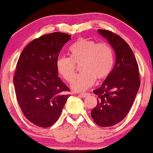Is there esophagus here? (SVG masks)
Here are the masks:
<instances>
[{
    "label": "esophagus",
    "mask_w": 153,
    "mask_h": 153,
    "mask_svg": "<svg viewBox=\"0 0 153 153\" xmlns=\"http://www.w3.org/2000/svg\"><path fill=\"white\" fill-rule=\"evenodd\" d=\"M80 96H81L82 97H88V96H89V93H81Z\"/></svg>",
    "instance_id": "obj_1"
}]
</instances>
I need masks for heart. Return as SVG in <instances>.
Segmentation results:
<instances>
[{"label":"heart","mask_w":153,"mask_h":153,"mask_svg":"<svg viewBox=\"0 0 153 153\" xmlns=\"http://www.w3.org/2000/svg\"><path fill=\"white\" fill-rule=\"evenodd\" d=\"M70 58L60 56L56 61L58 72L67 81H72L76 65H81L82 72L74 77L71 88L76 92L83 91L95 83L106 79L114 67V56L111 47L88 38H80L69 49Z\"/></svg>","instance_id":"obj_1"}]
</instances>
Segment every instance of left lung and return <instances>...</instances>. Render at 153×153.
Returning a JSON list of instances; mask_svg holds the SVG:
<instances>
[{
  "mask_svg": "<svg viewBox=\"0 0 153 153\" xmlns=\"http://www.w3.org/2000/svg\"><path fill=\"white\" fill-rule=\"evenodd\" d=\"M116 53L113 70L99 88L93 91L98 96L97 106L91 111L96 124L111 127L125 118L140 87L139 66L133 51L119 35L106 30H98Z\"/></svg>",
  "mask_w": 153,
  "mask_h": 153,
  "instance_id": "1",
  "label": "left lung"
}]
</instances>
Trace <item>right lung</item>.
Segmentation results:
<instances>
[{"label": "right lung", "mask_w": 153, "mask_h": 153, "mask_svg": "<svg viewBox=\"0 0 153 153\" xmlns=\"http://www.w3.org/2000/svg\"><path fill=\"white\" fill-rule=\"evenodd\" d=\"M71 35L55 32L42 35L25 47L14 76L16 100L23 114L40 127L53 125L59 118L69 88L58 76L56 61Z\"/></svg>", "instance_id": "add662e5"}]
</instances>
